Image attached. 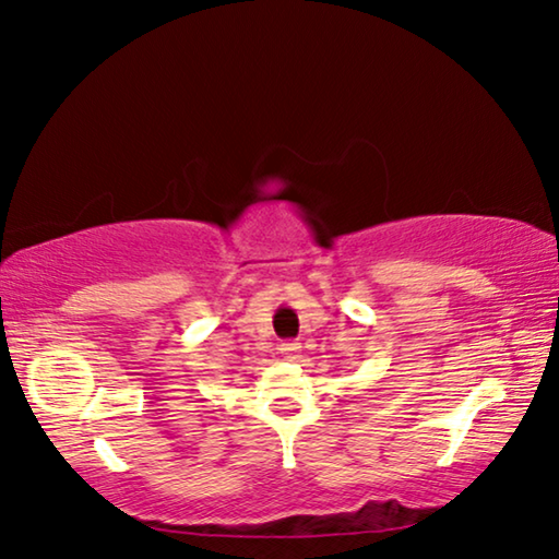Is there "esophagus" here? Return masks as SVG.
Wrapping results in <instances>:
<instances>
[{
  "label": "esophagus",
  "mask_w": 559,
  "mask_h": 559,
  "mask_svg": "<svg viewBox=\"0 0 559 559\" xmlns=\"http://www.w3.org/2000/svg\"><path fill=\"white\" fill-rule=\"evenodd\" d=\"M281 354L286 356V359H296V356L301 354V346H298L296 341H286V344L281 346Z\"/></svg>",
  "instance_id": "esophagus-1"
}]
</instances>
